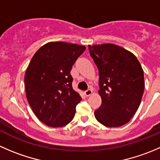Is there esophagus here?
I'll return each instance as SVG.
<instances>
[{"mask_svg": "<svg viewBox=\"0 0 160 160\" xmlns=\"http://www.w3.org/2000/svg\"><path fill=\"white\" fill-rule=\"evenodd\" d=\"M92 93H93V90H92L91 89H88L84 91V93L86 96H90V95L92 94Z\"/></svg>", "mask_w": 160, "mask_h": 160, "instance_id": "esophagus-1", "label": "esophagus"}]
</instances>
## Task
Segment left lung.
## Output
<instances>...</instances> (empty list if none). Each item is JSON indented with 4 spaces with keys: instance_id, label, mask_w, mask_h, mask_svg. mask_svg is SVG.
<instances>
[{
    "instance_id": "obj_1",
    "label": "left lung",
    "mask_w": 160,
    "mask_h": 160,
    "mask_svg": "<svg viewBox=\"0 0 160 160\" xmlns=\"http://www.w3.org/2000/svg\"><path fill=\"white\" fill-rule=\"evenodd\" d=\"M99 71L101 107L94 111L97 120L107 127L128 123L141 103L144 73L137 58L114 44L88 46Z\"/></svg>"
}]
</instances>
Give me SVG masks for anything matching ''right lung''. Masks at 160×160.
I'll list each match as a JSON object with an SVG mask.
<instances>
[{
  "label": "right lung",
  "mask_w": 160,
  "mask_h": 160,
  "mask_svg": "<svg viewBox=\"0 0 160 160\" xmlns=\"http://www.w3.org/2000/svg\"><path fill=\"white\" fill-rule=\"evenodd\" d=\"M86 47L53 42L35 52L25 76L27 100L36 117L50 127H62L74 118L81 97L72 89V67Z\"/></svg>",
  "instance_id": "obj_1"
}]
</instances>
